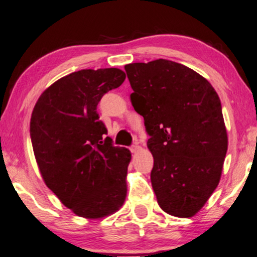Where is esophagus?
<instances>
[{
	"instance_id": "1",
	"label": "esophagus",
	"mask_w": 257,
	"mask_h": 257,
	"mask_svg": "<svg viewBox=\"0 0 257 257\" xmlns=\"http://www.w3.org/2000/svg\"><path fill=\"white\" fill-rule=\"evenodd\" d=\"M139 150H141V146H139L138 144H133V145L130 146V151H131L132 153L139 151Z\"/></svg>"
}]
</instances>
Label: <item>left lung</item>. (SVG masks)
Listing matches in <instances>:
<instances>
[{"label":"left lung","mask_w":257,"mask_h":257,"mask_svg":"<svg viewBox=\"0 0 257 257\" xmlns=\"http://www.w3.org/2000/svg\"><path fill=\"white\" fill-rule=\"evenodd\" d=\"M125 71L132 106L150 136L158 204L176 217H192L217 188L228 150L218 94L198 73L170 60L130 63Z\"/></svg>","instance_id":"obj_1"}]
</instances>
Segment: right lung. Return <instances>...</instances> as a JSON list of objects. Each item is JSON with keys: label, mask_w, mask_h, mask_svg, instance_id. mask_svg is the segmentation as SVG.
I'll list each match as a JSON object with an SVG mask.
<instances>
[{"label": "right lung", "mask_w": 257, "mask_h": 257, "mask_svg": "<svg viewBox=\"0 0 257 257\" xmlns=\"http://www.w3.org/2000/svg\"><path fill=\"white\" fill-rule=\"evenodd\" d=\"M126 78L118 68L81 69L40 95L31 139L46 185L80 217L101 218L124 204L131 152L112 144L96 106Z\"/></svg>", "instance_id": "add662e5"}]
</instances>
